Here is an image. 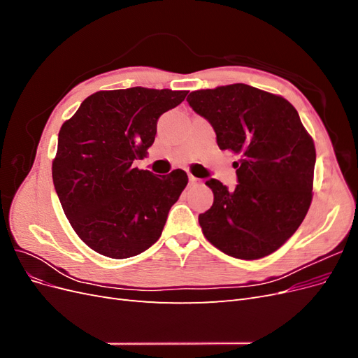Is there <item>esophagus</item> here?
Wrapping results in <instances>:
<instances>
[{"mask_svg": "<svg viewBox=\"0 0 358 358\" xmlns=\"http://www.w3.org/2000/svg\"><path fill=\"white\" fill-rule=\"evenodd\" d=\"M188 179H189V183H191V185H200V183H201V180H200V179H197L196 176H192V175H189V176H188Z\"/></svg>", "mask_w": 358, "mask_h": 358, "instance_id": "obj_1", "label": "esophagus"}]
</instances>
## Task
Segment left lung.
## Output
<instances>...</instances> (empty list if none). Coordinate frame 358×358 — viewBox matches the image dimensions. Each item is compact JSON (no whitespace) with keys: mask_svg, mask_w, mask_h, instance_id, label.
<instances>
[{"mask_svg":"<svg viewBox=\"0 0 358 358\" xmlns=\"http://www.w3.org/2000/svg\"><path fill=\"white\" fill-rule=\"evenodd\" d=\"M192 110L208 119L220 149L241 154L237 185L206 182L213 204L199 215L203 234L224 254L257 259L296 233L312 201L315 146L285 99L245 83L194 91Z\"/></svg>","mask_w":358,"mask_h":358,"instance_id":"left-lung-1","label":"left lung"}]
</instances>
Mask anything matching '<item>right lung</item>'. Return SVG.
<instances>
[{"label":"right lung","mask_w":358,"mask_h":358,"mask_svg":"<svg viewBox=\"0 0 358 358\" xmlns=\"http://www.w3.org/2000/svg\"><path fill=\"white\" fill-rule=\"evenodd\" d=\"M187 94L142 86L99 91L62 124L53 185L73 230L95 252L129 258L159 239L188 176L180 169L157 176L133 162L152 146L158 117Z\"/></svg>","instance_id":"right-lung-1"}]
</instances>
